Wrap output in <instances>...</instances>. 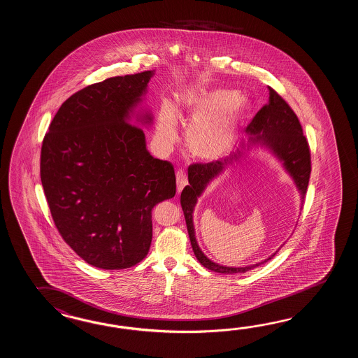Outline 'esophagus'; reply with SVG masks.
Masks as SVG:
<instances>
[{"label": "esophagus", "mask_w": 358, "mask_h": 358, "mask_svg": "<svg viewBox=\"0 0 358 358\" xmlns=\"http://www.w3.org/2000/svg\"><path fill=\"white\" fill-rule=\"evenodd\" d=\"M176 180H177V191L181 192L183 190L185 186H187V176L183 172V171H178L176 173Z\"/></svg>", "instance_id": "1"}]
</instances>
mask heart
Instances as JSON below:
<instances>
[{
  "label": "heart",
  "instance_id": "obj_1",
  "mask_svg": "<svg viewBox=\"0 0 358 358\" xmlns=\"http://www.w3.org/2000/svg\"><path fill=\"white\" fill-rule=\"evenodd\" d=\"M181 110L191 123L186 132L191 155L203 162H215L234 149L252 111V103L235 90L210 88L185 94ZM157 134L166 146L177 140V113L169 101L162 103Z\"/></svg>",
  "mask_w": 358,
  "mask_h": 358
}]
</instances>
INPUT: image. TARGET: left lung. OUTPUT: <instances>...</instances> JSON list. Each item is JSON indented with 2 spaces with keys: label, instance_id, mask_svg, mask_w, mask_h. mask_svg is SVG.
<instances>
[{
  "label": "left lung",
  "instance_id": "1",
  "mask_svg": "<svg viewBox=\"0 0 358 358\" xmlns=\"http://www.w3.org/2000/svg\"><path fill=\"white\" fill-rule=\"evenodd\" d=\"M248 140L240 143V148L226 157L224 159L215 160L212 163H195L189 167V183L181 192V207L186 220L187 232L191 247L199 262L206 268L220 273H244L258 267L259 264L270 261L278 250L262 262L245 266V267H227L210 261L199 247L195 227H194V209L198 199L203 195L208 185L215 181L229 168L238 164L245 159L252 149H266L281 162L282 167L294 181L301 194V206L303 207L304 196L310 175V152L307 138L303 135L302 126L294 111L286 103L285 100L270 87L268 103L255 114V118L247 127ZM301 207V208H302Z\"/></svg>",
  "mask_w": 358,
  "mask_h": 358
}]
</instances>
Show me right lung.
I'll return each instance as SVG.
<instances>
[{"instance_id": "obj_1", "label": "right lung", "mask_w": 358, "mask_h": 358, "mask_svg": "<svg viewBox=\"0 0 358 358\" xmlns=\"http://www.w3.org/2000/svg\"><path fill=\"white\" fill-rule=\"evenodd\" d=\"M155 71L87 86L60 106L41 149V181L56 229L88 264L123 270L152 238L151 210L176 194L173 166L150 155L136 111Z\"/></svg>"}]
</instances>
